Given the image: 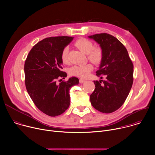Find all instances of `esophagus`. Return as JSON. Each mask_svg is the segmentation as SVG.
<instances>
[{"mask_svg": "<svg viewBox=\"0 0 155 155\" xmlns=\"http://www.w3.org/2000/svg\"><path fill=\"white\" fill-rule=\"evenodd\" d=\"M85 80H84V79H82V78H80V83H83L84 82H85Z\"/></svg>", "mask_w": 155, "mask_h": 155, "instance_id": "obj_1", "label": "esophagus"}]
</instances>
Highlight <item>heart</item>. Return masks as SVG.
Masks as SVG:
<instances>
[{
	"label": "heart",
	"mask_w": 155,
	"mask_h": 155,
	"mask_svg": "<svg viewBox=\"0 0 155 155\" xmlns=\"http://www.w3.org/2000/svg\"><path fill=\"white\" fill-rule=\"evenodd\" d=\"M75 45L81 51L85 54H87V58L95 64L99 63L103 57V52L101 48L94 47V45L91 41L81 38L76 41ZM69 47H65L62 50L61 53V59L64 63L69 62ZM93 70V65L91 64L84 65H74L70 69V74L81 78H86L90 73Z\"/></svg>",
	"instance_id": "b5f03b06"
}]
</instances>
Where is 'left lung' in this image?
Segmentation results:
<instances>
[{
  "label": "left lung",
  "mask_w": 155,
  "mask_h": 155,
  "mask_svg": "<svg viewBox=\"0 0 155 155\" xmlns=\"http://www.w3.org/2000/svg\"><path fill=\"white\" fill-rule=\"evenodd\" d=\"M88 38L96 41L102 50L103 57L96 73L97 76L105 77V80L94 81L95 90L90 95L91 104L101 112L112 113L124 104L130 92L133 64L125 47L113 35L102 33Z\"/></svg>",
  "instance_id": "1"
}]
</instances>
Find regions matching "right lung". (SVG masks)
<instances>
[{
    "label": "right lung",
    "instance_id": "add662e5",
    "mask_svg": "<svg viewBox=\"0 0 155 155\" xmlns=\"http://www.w3.org/2000/svg\"><path fill=\"white\" fill-rule=\"evenodd\" d=\"M74 37H51L33 47L25 64V84L29 95L36 107L45 114L56 117L63 114L70 105L71 87L79 83L77 77L57 84L59 77L67 74L61 71V53Z\"/></svg>",
    "mask_w": 155,
    "mask_h": 155
}]
</instances>
